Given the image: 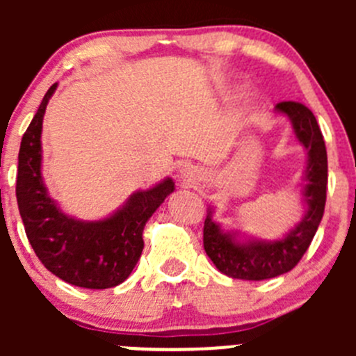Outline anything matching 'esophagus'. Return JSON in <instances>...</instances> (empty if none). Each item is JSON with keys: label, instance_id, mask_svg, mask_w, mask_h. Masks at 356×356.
<instances>
[{"label": "esophagus", "instance_id": "esophagus-1", "mask_svg": "<svg viewBox=\"0 0 356 356\" xmlns=\"http://www.w3.org/2000/svg\"><path fill=\"white\" fill-rule=\"evenodd\" d=\"M184 175H186V177H193V172H189V170H184Z\"/></svg>", "mask_w": 356, "mask_h": 356}]
</instances>
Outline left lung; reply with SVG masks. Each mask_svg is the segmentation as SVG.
Returning a JSON list of instances; mask_svg holds the SVG:
<instances>
[{"label": "left lung", "instance_id": "left-lung-1", "mask_svg": "<svg viewBox=\"0 0 356 356\" xmlns=\"http://www.w3.org/2000/svg\"><path fill=\"white\" fill-rule=\"evenodd\" d=\"M279 113L291 120L298 141L307 149L303 203L305 215L300 224L291 229L282 239H239V232L224 231L211 218L208 208L203 227V246L210 260L222 274L243 281H264L286 274L298 265L310 246L325 208L327 193V152L317 118L310 108L298 102H282L275 105Z\"/></svg>", "mask_w": 356, "mask_h": 356}]
</instances>
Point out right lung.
Wrapping results in <instances>:
<instances>
[{
    "instance_id": "right-lung-1",
    "label": "right lung",
    "mask_w": 356,
    "mask_h": 356,
    "mask_svg": "<svg viewBox=\"0 0 356 356\" xmlns=\"http://www.w3.org/2000/svg\"><path fill=\"white\" fill-rule=\"evenodd\" d=\"M56 86L48 89L20 143L17 203L25 234L41 264L62 281L88 289L113 288L138 264L146 222L174 193V181L167 177L155 188L136 191L103 220L86 222L63 213L41 175L42 118Z\"/></svg>"
}]
</instances>
